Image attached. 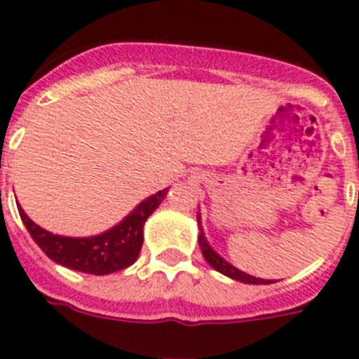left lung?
Instances as JSON below:
<instances>
[{
    "mask_svg": "<svg viewBox=\"0 0 359 359\" xmlns=\"http://www.w3.org/2000/svg\"><path fill=\"white\" fill-rule=\"evenodd\" d=\"M198 225H200V236H198V241H200V249H201V254H203V258L207 259V263H209L210 267L216 269L217 272H222V274L229 276V278H232V280L236 281H241V283H249V285H269V283H274V281L271 280H262V278H254V276L247 274V272L240 271V269H236L234 265H231V263L226 262V259H223L219 254L216 252V250L212 249L209 245V241H207V238H205L203 234V229H201V216L198 214Z\"/></svg>",
    "mask_w": 359,
    "mask_h": 359,
    "instance_id": "8db88e82",
    "label": "left lung"
}]
</instances>
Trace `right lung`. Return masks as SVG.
I'll return each mask as SVG.
<instances>
[{
    "instance_id": "add662e5",
    "label": "right lung",
    "mask_w": 359,
    "mask_h": 359,
    "mask_svg": "<svg viewBox=\"0 0 359 359\" xmlns=\"http://www.w3.org/2000/svg\"><path fill=\"white\" fill-rule=\"evenodd\" d=\"M167 192L168 189H163L149 196L118 225L90 238L52 234L36 225L21 207H18V210L32 240L52 262L72 271L105 276L130 267L136 262L143 245V225L147 217L161 205Z\"/></svg>"
}]
</instances>
